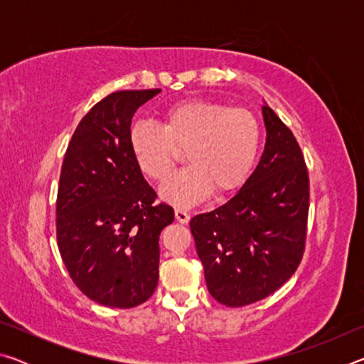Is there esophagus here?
Wrapping results in <instances>:
<instances>
[{"label":"esophagus","instance_id":"obj_1","mask_svg":"<svg viewBox=\"0 0 364 364\" xmlns=\"http://www.w3.org/2000/svg\"><path fill=\"white\" fill-rule=\"evenodd\" d=\"M175 217L178 221H180V223H188L191 218V213L188 210H184V208L178 207V208H175Z\"/></svg>","mask_w":364,"mask_h":364}]
</instances>
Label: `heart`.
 <instances>
[{
    "instance_id": "b5f03b06",
    "label": "heart",
    "mask_w": 364,
    "mask_h": 364,
    "mask_svg": "<svg viewBox=\"0 0 364 364\" xmlns=\"http://www.w3.org/2000/svg\"><path fill=\"white\" fill-rule=\"evenodd\" d=\"M262 130L247 109L212 101H186L164 110L162 128L136 123L130 147L139 170L165 181L186 152L191 167L164 184L165 199L191 205L213 191L225 196L247 180L260 151Z\"/></svg>"
}]
</instances>
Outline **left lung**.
Instances as JSON below:
<instances>
[{
    "label": "left lung",
    "mask_w": 364,
    "mask_h": 364,
    "mask_svg": "<svg viewBox=\"0 0 364 364\" xmlns=\"http://www.w3.org/2000/svg\"><path fill=\"white\" fill-rule=\"evenodd\" d=\"M267 144L244 186L226 204L189 221L208 292L245 306L284 284L305 252L310 178L300 146L264 104Z\"/></svg>",
    "instance_id": "8db88e82"
}]
</instances>
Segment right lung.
Here are the masks:
<instances>
[{
    "instance_id": "right-lung-1",
    "label": "right lung",
    "mask_w": 364,
    "mask_h": 364,
    "mask_svg": "<svg viewBox=\"0 0 364 364\" xmlns=\"http://www.w3.org/2000/svg\"><path fill=\"white\" fill-rule=\"evenodd\" d=\"M159 91H115L95 104L73 132L60 168V257L80 291L106 306L132 308L154 294L160 231L175 220L130 147L134 112Z\"/></svg>"
}]
</instances>
